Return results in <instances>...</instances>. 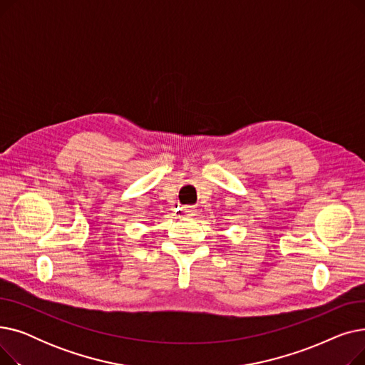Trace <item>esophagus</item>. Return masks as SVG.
Masks as SVG:
<instances>
[{
  "label": "esophagus",
  "mask_w": 365,
  "mask_h": 365,
  "mask_svg": "<svg viewBox=\"0 0 365 365\" xmlns=\"http://www.w3.org/2000/svg\"><path fill=\"white\" fill-rule=\"evenodd\" d=\"M183 213H185L186 217H194L195 213H197V210L192 205H187V207H183Z\"/></svg>",
  "instance_id": "obj_1"
}]
</instances>
